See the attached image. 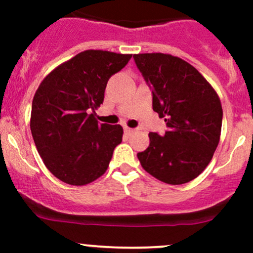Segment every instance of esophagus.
<instances>
[{
  "label": "esophagus",
  "mask_w": 253,
  "mask_h": 253,
  "mask_svg": "<svg viewBox=\"0 0 253 253\" xmlns=\"http://www.w3.org/2000/svg\"><path fill=\"white\" fill-rule=\"evenodd\" d=\"M125 133H126V134H128V136H131V134L132 133H133V132H134V129L133 128H129V127H125Z\"/></svg>",
  "instance_id": "obj_1"
}]
</instances>
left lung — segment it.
Listing matches in <instances>:
<instances>
[{"label": "left lung", "instance_id": "left-lung-1", "mask_svg": "<svg viewBox=\"0 0 253 253\" xmlns=\"http://www.w3.org/2000/svg\"><path fill=\"white\" fill-rule=\"evenodd\" d=\"M152 89L153 110L165 120L164 134L149 133V147L138 153L143 169L169 185L197 177L220 139L223 109L218 94L193 66L167 53L133 55Z\"/></svg>", "mask_w": 253, "mask_h": 253}]
</instances>
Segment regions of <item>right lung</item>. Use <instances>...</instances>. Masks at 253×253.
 Segmentation results:
<instances>
[{"mask_svg":"<svg viewBox=\"0 0 253 253\" xmlns=\"http://www.w3.org/2000/svg\"><path fill=\"white\" fill-rule=\"evenodd\" d=\"M132 55L86 50L48 73L35 93L30 129L50 172L73 186L93 182L106 171L120 125L99 124L95 109L104 101L106 84Z\"/></svg>","mask_w":253,"mask_h":253,"instance_id":"right-lung-1","label":"right lung"}]
</instances>
